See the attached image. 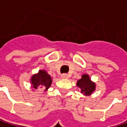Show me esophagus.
Instances as JSON below:
<instances>
[{
  "mask_svg": "<svg viewBox=\"0 0 127 127\" xmlns=\"http://www.w3.org/2000/svg\"><path fill=\"white\" fill-rule=\"evenodd\" d=\"M61 77H62L63 79H67V78L69 77V75L67 74H63L61 75Z\"/></svg>",
  "mask_w": 127,
  "mask_h": 127,
  "instance_id": "obj_1",
  "label": "esophagus"
}]
</instances>
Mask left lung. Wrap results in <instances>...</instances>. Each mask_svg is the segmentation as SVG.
I'll use <instances>...</instances> for the list:
<instances>
[{"label":"left lung","instance_id":"obj_1","mask_svg":"<svg viewBox=\"0 0 127 127\" xmlns=\"http://www.w3.org/2000/svg\"><path fill=\"white\" fill-rule=\"evenodd\" d=\"M77 85L81 89V93L84 95H90L95 90V83L92 82L90 77L88 74H82V78L77 81Z\"/></svg>","mask_w":127,"mask_h":127}]
</instances>
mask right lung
Returning a JSON list of instances; mask_svg holds the SVG:
<instances>
[{
	"label": "right lung",
	"instance_id": "obj_1",
	"mask_svg": "<svg viewBox=\"0 0 127 127\" xmlns=\"http://www.w3.org/2000/svg\"><path fill=\"white\" fill-rule=\"evenodd\" d=\"M32 87L34 89H37L39 87L44 88L45 91L50 87L52 84V78L50 74H47L45 70L40 69L38 73L33 74L31 79Z\"/></svg>",
	"mask_w": 127,
	"mask_h": 127
}]
</instances>
